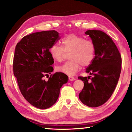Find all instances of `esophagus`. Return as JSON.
<instances>
[{"instance_id":"34e87169","label":"esophagus","mask_w":132,"mask_h":132,"mask_svg":"<svg viewBox=\"0 0 132 132\" xmlns=\"http://www.w3.org/2000/svg\"><path fill=\"white\" fill-rule=\"evenodd\" d=\"M69 80L72 81V80H75V78L74 77H69Z\"/></svg>"}]
</instances>
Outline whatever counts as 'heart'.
Listing matches in <instances>:
<instances>
[{"label":"heart","instance_id":"heart-1","mask_svg":"<svg viewBox=\"0 0 132 132\" xmlns=\"http://www.w3.org/2000/svg\"><path fill=\"white\" fill-rule=\"evenodd\" d=\"M62 46L54 44L50 49V53L54 60L61 62L64 55L68 53L70 61L62 65L57 66L56 70L69 76H73L83 66H87L94 57L95 47L92 42L85 40L74 33L66 36L61 39Z\"/></svg>","mask_w":132,"mask_h":132}]
</instances>
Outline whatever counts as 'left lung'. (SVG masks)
<instances>
[{"mask_svg": "<svg viewBox=\"0 0 132 132\" xmlns=\"http://www.w3.org/2000/svg\"><path fill=\"white\" fill-rule=\"evenodd\" d=\"M95 47V57L86 69L92 77H79L84 87L79 97L84 104L97 107L104 104L112 95L121 70V56L112 38L99 30L85 32Z\"/></svg>", "mask_w": 132, "mask_h": 132, "instance_id": "1", "label": "left lung"}]
</instances>
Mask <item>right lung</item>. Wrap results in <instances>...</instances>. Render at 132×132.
I'll use <instances>...</instances> for the list:
<instances>
[{"instance_id":"1","label":"right lung","mask_w":132,"mask_h":132,"mask_svg":"<svg viewBox=\"0 0 132 132\" xmlns=\"http://www.w3.org/2000/svg\"><path fill=\"white\" fill-rule=\"evenodd\" d=\"M60 40L59 33L46 30L24 36L17 44L13 55V74L21 94L30 104L47 109L54 104L60 88L68 81L62 72L51 74L54 60L49 50ZM49 78V77H48Z\"/></svg>"}]
</instances>
